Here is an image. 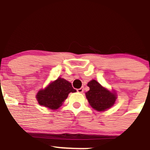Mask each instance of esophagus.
<instances>
[{
  "mask_svg": "<svg viewBox=\"0 0 150 150\" xmlns=\"http://www.w3.org/2000/svg\"><path fill=\"white\" fill-rule=\"evenodd\" d=\"M77 92H79V93H82L84 91L83 87H81V88H80V89H77Z\"/></svg>",
  "mask_w": 150,
  "mask_h": 150,
  "instance_id": "obj_1",
  "label": "esophagus"
}]
</instances>
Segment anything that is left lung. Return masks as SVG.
Listing matches in <instances>:
<instances>
[{
    "label": "left lung",
    "mask_w": 150,
    "mask_h": 150,
    "mask_svg": "<svg viewBox=\"0 0 150 150\" xmlns=\"http://www.w3.org/2000/svg\"><path fill=\"white\" fill-rule=\"evenodd\" d=\"M89 90L85 93L89 105L97 111H104L114 105L117 99L115 91H110L97 81L92 80L87 84Z\"/></svg>",
    "instance_id": "left-lung-1"
}]
</instances>
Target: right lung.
<instances>
[{"mask_svg":"<svg viewBox=\"0 0 150 150\" xmlns=\"http://www.w3.org/2000/svg\"><path fill=\"white\" fill-rule=\"evenodd\" d=\"M75 92L76 90L73 89L70 82L58 77L50 82L44 89H39L36 98L39 105L56 110L62 106L69 93Z\"/></svg>","mask_w":150,"mask_h":150,"instance_id":"add662e5","label":"right lung"}]
</instances>
